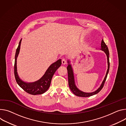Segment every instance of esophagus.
Masks as SVG:
<instances>
[{
    "instance_id": "34e87169",
    "label": "esophagus",
    "mask_w": 126,
    "mask_h": 126,
    "mask_svg": "<svg viewBox=\"0 0 126 126\" xmlns=\"http://www.w3.org/2000/svg\"><path fill=\"white\" fill-rule=\"evenodd\" d=\"M62 64H63V65L66 64V60H65V59H63L62 60Z\"/></svg>"
}]
</instances>
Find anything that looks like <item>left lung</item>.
Listing matches in <instances>:
<instances>
[{
  "instance_id": "8db88e82",
  "label": "left lung",
  "mask_w": 126,
  "mask_h": 126,
  "mask_svg": "<svg viewBox=\"0 0 126 126\" xmlns=\"http://www.w3.org/2000/svg\"><path fill=\"white\" fill-rule=\"evenodd\" d=\"M101 50L104 51V52L106 53L107 57V61H108V69L107 71V73L106 74V76L104 78V80L102 81L100 86L97 89H96L95 91H94L92 93H85L83 91L79 89L75 82V79H74V73L73 68L71 66V64H70V61L69 60L67 61L68 63V66L67 67V72H68V84H69V86L70 87V89H71L72 92L76 96H80V97H89L90 96L94 95V94H97L98 93L99 91L101 90V89L102 88L103 86L104 85L105 82L106 80V79L108 76V74L109 71L110 69V62H109V51L107 46L105 44V43L104 41V40L102 39L101 42Z\"/></svg>"
}]
</instances>
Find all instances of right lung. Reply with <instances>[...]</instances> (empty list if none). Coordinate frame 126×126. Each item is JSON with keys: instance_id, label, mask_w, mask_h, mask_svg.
<instances>
[{"instance_id": "right-lung-1", "label": "right lung", "mask_w": 126, "mask_h": 126, "mask_svg": "<svg viewBox=\"0 0 126 126\" xmlns=\"http://www.w3.org/2000/svg\"><path fill=\"white\" fill-rule=\"evenodd\" d=\"M22 39L20 40L18 47L16 50L15 62V76L18 85L26 92L32 95L41 94L46 91L50 87L51 80L57 69L61 65V60L59 59L52 64L45 72L43 76L38 80L32 82H27L21 80L17 73V58L19 53Z\"/></svg>"}]
</instances>
